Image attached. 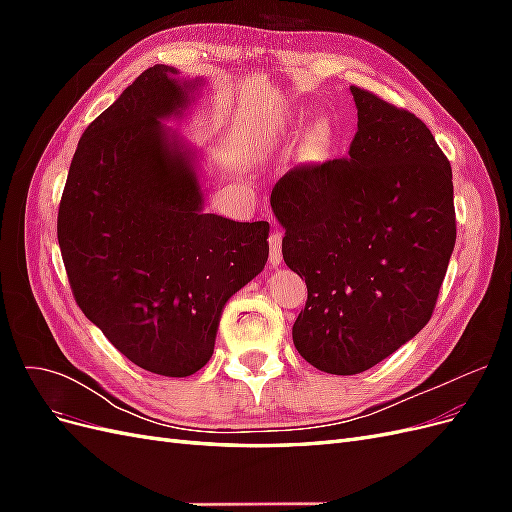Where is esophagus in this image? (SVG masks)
I'll return each mask as SVG.
<instances>
[{
	"label": "esophagus",
	"instance_id": "obj_1",
	"mask_svg": "<svg viewBox=\"0 0 512 512\" xmlns=\"http://www.w3.org/2000/svg\"><path fill=\"white\" fill-rule=\"evenodd\" d=\"M282 239H284V235L280 230L271 232V237H269V262H271V267L282 265Z\"/></svg>",
	"mask_w": 512,
	"mask_h": 512
}]
</instances>
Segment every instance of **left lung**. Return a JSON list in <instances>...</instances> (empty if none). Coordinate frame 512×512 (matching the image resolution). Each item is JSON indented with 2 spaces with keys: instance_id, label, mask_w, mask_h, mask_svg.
I'll return each mask as SVG.
<instances>
[{
  "instance_id": "1",
  "label": "left lung",
  "mask_w": 512,
  "mask_h": 512,
  "mask_svg": "<svg viewBox=\"0 0 512 512\" xmlns=\"http://www.w3.org/2000/svg\"><path fill=\"white\" fill-rule=\"evenodd\" d=\"M348 156L292 168L271 192L286 265L305 277L294 348L335 376L378 365L431 318L455 247L453 170L425 123L350 87Z\"/></svg>"
}]
</instances>
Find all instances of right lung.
Here are the masks:
<instances>
[{"label": "right lung", "instance_id": "add662e5", "mask_svg": "<svg viewBox=\"0 0 512 512\" xmlns=\"http://www.w3.org/2000/svg\"><path fill=\"white\" fill-rule=\"evenodd\" d=\"M203 79L156 64L74 151L57 239L74 299L123 356L185 378L207 365L228 299L265 269L269 222L207 213L203 151L166 126Z\"/></svg>", "mask_w": 512, "mask_h": 512}]
</instances>
